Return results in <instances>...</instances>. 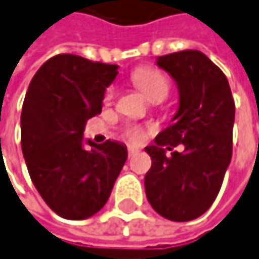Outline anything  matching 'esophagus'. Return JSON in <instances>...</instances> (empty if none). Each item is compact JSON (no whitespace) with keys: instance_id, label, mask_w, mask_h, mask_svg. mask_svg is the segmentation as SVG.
<instances>
[{"instance_id":"34e87169","label":"esophagus","mask_w":259,"mask_h":259,"mask_svg":"<svg viewBox=\"0 0 259 259\" xmlns=\"http://www.w3.org/2000/svg\"><path fill=\"white\" fill-rule=\"evenodd\" d=\"M137 154H140V150H138V148H134V147H130V148H128V157L130 158L135 157Z\"/></svg>"}]
</instances>
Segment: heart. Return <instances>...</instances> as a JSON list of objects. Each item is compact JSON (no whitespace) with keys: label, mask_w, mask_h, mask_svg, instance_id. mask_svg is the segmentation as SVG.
<instances>
[{"label":"heart","mask_w":259,"mask_h":259,"mask_svg":"<svg viewBox=\"0 0 259 259\" xmlns=\"http://www.w3.org/2000/svg\"><path fill=\"white\" fill-rule=\"evenodd\" d=\"M134 84L138 87V90L141 91L150 101L154 100H164L168 93H169V81L168 78L157 68H151V67H144V68L137 69L133 74ZM115 91L111 87L105 91L104 95V101L109 104L114 100ZM124 137L128 141L131 142H141L144 138V130L138 125H128L124 130Z\"/></svg>","instance_id":"heart-1"}]
</instances>
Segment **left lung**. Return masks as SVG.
Masks as SVG:
<instances>
[{"mask_svg": "<svg viewBox=\"0 0 259 259\" xmlns=\"http://www.w3.org/2000/svg\"><path fill=\"white\" fill-rule=\"evenodd\" d=\"M157 65L177 82L180 107L155 145L145 148L152 161L145 194L161 217L184 223L204 214L221 190L232 157L235 104L225 74L201 51L162 55ZM180 143L184 151L166 157L163 147Z\"/></svg>", "mask_w": 259, "mask_h": 259, "instance_id": "1", "label": "left lung"}]
</instances>
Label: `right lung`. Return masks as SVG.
<instances>
[{
    "instance_id": "obj_1",
    "label": "right lung",
    "mask_w": 259,
    "mask_h": 259,
    "mask_svg": "<svg viewBox=\"0 0 259 259\" xmlns=\"http://www.w3.org/2000/svg\"><path fill=\"white\" fill-rule=\"evenodd\" d=\"M117 74L118 65L60 54L29 82L21 112L22 154L36 191L65 220L97 214L128 157L121 142L82 145L85 124L101 112L105 88Z\"/></svg>"
}]
</instances>
